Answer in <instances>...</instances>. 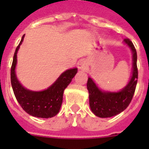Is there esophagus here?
I'll return each mask as SVG.
<instances>
[{"label": "esophagus", "instance_id": "esophagus-1", "mask_svg": "<svg viewBox=\"0 0 149 149\" xmlns=\"http://www.w3.org/2000/svg\"><path fill=\"white\" fill-rule=\"evenodd\" d=\"M78 68H79V70H84L86 68V62L84 60H81L79 61V63H78Z\"/></svg>", "mask_w": 149, "mask_h": 149}]
</instances>
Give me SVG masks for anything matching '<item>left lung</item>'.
Instances as JSON below:
<instances>
[{"label":"left lung","mask_w":149,"mask_h":149,"mask_svg":"<svg viewBox=\"0 0 149 149\" xmlns=\"http://www.w3.org/2000/svg\"><path fill=\"white\" fill-rule=\"evenodd\" d=\"M127 44L133 52V72L132 79L122 91L118 93L102 92L96 86L91 78L87 80L90 107L92 112L100 118H111L115 116L127 108L134 96L138 82L137 52L129 38H125Z\"/></svg>","instance_id":"8db88e82"}]
</instances>
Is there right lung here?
Masks as SVG:
<instances>
[{
  "label": "right lung",
  "mask_w": 149,
  "mask_h": 149,
  "mask_svg": "<svg viewBox=\"0 0 149 149\" xmlns=\"http://www.w3.org/2000/svg\"><path fill=\"white\" fill-rule=\"evenodd\" d=\"M24 35L15 49L10 68V83L13 91L20 106L25 112L36 118H49L56 116L63 103V92L72 78L77 74V69H71L64 72L50 87L43 91L35 92L26 90L19 84L15 76L17 52L24 39Z\"/></svg>",
  "instance_id": "right-lung-1"
}]
</instances>
